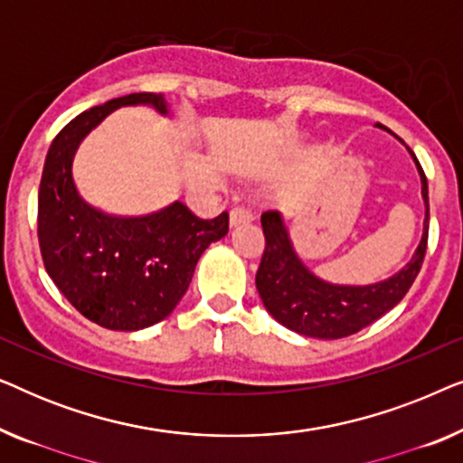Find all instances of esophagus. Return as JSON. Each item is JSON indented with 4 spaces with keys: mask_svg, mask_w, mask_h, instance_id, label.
<instances>
[{
    "mask_svg": "<svg viewBox=\"0 0 463 463\" xmlns=\"http://www.w3.org/2000/svg\"><path fill=\"white\" fill-rule=\"evenodd\" d=\"M252 219H255V214H252L250 208H246V206H233L230 213V221L233 227L242 225V223H250Z\"/></svg>",
    "mask_w": 463,
    "mask_h": 463,
    "instance_id": "1",
    "label": "esophagus"
}]
</instances>
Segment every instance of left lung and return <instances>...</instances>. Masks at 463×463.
I'll return each mask as SVG.
<instances>
[{
    "mask_svg": "<svg viewBox=\"0 0 463 463\" xmlns=\"http://www.w3.org/2000/svg\"><path fill=\"white\" fill-rule=\"evenodd\" d=\"M411 156L420 170L421 195L426 202L423 236L407 268L383 282L369 287H337L320 280L295 255L280 213L268 211L261 214L265 249L255 282L265 309L280 325L306 337L341 339L382 318L409 293L426 257L430 221L428 179L413 151Z\"/></svg>",
    "mask_w": 463,
    "mask_h": 463,
    "instance_id": "1",
    "label": "left lung"
}]
</instances>
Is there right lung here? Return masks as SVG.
I'll use <instances>...</instances> for the list:
<instances>
[{
  "label": "right lung",
  "mask_w": 463,
  "mask_h": 463,
  "mask_svg": "<svg viewBox=\"0 0 463 463\" xmlns=\"http://www.w3.org/2000/svg\"><path fill=\"white\" fill-rule=\"evenodd\" d=\"M122 105L168 113L162 94L135 92L73 118L56 135L43 164L37 240L48 276L81 316L111 331H141L176 307L202 252L230 230V214L200 219L175 202L147 217L119 219L80 198L71 176L75 149Z\"/></svg>",
  "instance_id": "add662e5"
}]
</instances>
